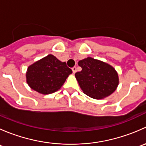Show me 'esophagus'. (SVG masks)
<instances>
[{
    "mask_svg": "<svg viewBox=\"0 0 146 146\" xmlns=\"http://www.w3.org/2000/svg\"><path fill=\"white\" fill-rule=\"evenodd\" d=\"M72 70H73V73H76V72L77 71V68L75 66V67H73V68H72Z\"/></svg>",
    "mask_w": 146,
    "mask_h": 146,
    "instance_id": "obj_1",
    "label": "esophagus"
}]
</instances>
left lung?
Returning a JSON list of instances; mask_svg holds the SVG:
<instances>
[{"mask_svg": "<svg viewBox=\"0 0 146 146\" xmlns=\"http://www.w3.org/2000/svg\"><path fill=\"white\" fill-rule=\"evenodd\" d=\"M78 65L82 70L75 76L85 95L102 100L117 90L119 82L118 73L111 65L92 57L80 60Z\"/></svg>", "mask_w": 146, "mask_h": 146, "instance_id": "8db88e82", "label": "left lung"}]
</instances>
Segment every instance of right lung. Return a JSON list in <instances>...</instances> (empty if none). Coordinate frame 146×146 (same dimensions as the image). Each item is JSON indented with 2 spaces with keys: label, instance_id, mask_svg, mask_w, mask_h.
<instances>
[{
  "label": "right lung",
  "instance_id": "add662e5",
  "mask_svg": "<svg viewBox=\"0 0 146 146\" xmlns=\"http://www.w3.org/2000/svg\"><path fill=\"white\" fill-rule=\"evenodd\" d=\"M71 73L72 70L66 62L48 54L27 68L26 81L31 89L48 95L58 91Z\"/></svg>",
  "mask_w": 146,
  "mask_h": 146
}]
</instances>
